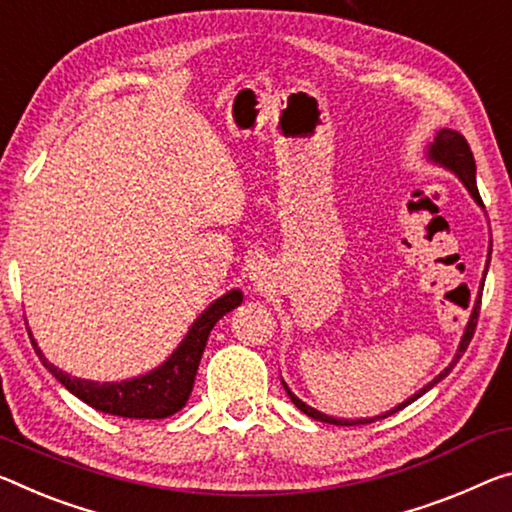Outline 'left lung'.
<instances>
[{
	"mask_svg": "<svg viewBox=\"0 0 512 512\" xmlns=\"http://www.w3.org/2000/svg\"><path fill=\"white\" fill-rule=\"evenodd\" d=\"M426 157L431 159L433 164H440V166H444V168H449L451 173H456V175L460 177V182L467 186V191L472 193V198L478 202V205L483 207V200H481V196H478V186H476V161H474L472 150H469V143L465 141V136H462L460 132H453V129H440V132H437V136H435V141H433L431 145H428V154H426ZM490 253H492V241H490ZM488 262H490V259H488ZM485 273H488V269H485ZM483 280H485V275H483ZM483 280H481V291H483ZM481 291H478L476 305H474V310H472V316H469V323H467V328H465V335H462V339H460V346H458V351H456V358L451 360L449 367H446V369L440 373V376L433 378V383H428L426 387H421L417 394H412L408 401L399 403V405H396V408L385 412V415H378V417H371V419H335V417H328V415H323V412L314 410V408H310V405H307V403L300 401L296 394H291V389L285 385V380H282V385H285L291 403H294L300 412H305L307 417H312V419H316V421H323V424H335V426H360V424H371V421L385 419V417H389V415H394V412L403 410L405 405H410L412 401H417L421 394H426L428 389H431L433 385H437L442 378L449 376L451 369L456 367V362L462 358V353L467 351V346H469V342H472L474 330H476L478 310H481Z\"/></svg>",
	"mask_w": 512,
	"mask_h": 512,
	"instance_id": "obj_1",
	"label": "left lung"
}]
</instances>
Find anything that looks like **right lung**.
<instances>
[{
  "instance_id": "1",
  "label": "right lung",
  "mask_w": 512,
  "mask_h": 512,
  "mask_svg": "<svg viewBox=\"0 0 512 512\" xmlns=\"http://www.w3.org/2000/svg\"><path fill=\"white\" fill-rule=\"evenodd\" d=\"M241 300L243 294L239 289L227 291L225 296L214 300L193 321V326L186 332L182 344L170 353V358L164 364H159L157 369L145 373V376L120 380V383H95V380L70 376V373L54 367L50 360H45V355L38 348L34 337H31V344H34V351L40 362H43V367L50 369L52 376L68 392L91 405V408L127 419H166L175 415V412H180L186 401H189L209 332H212L218 319H223L227 312H232L234 307L241 305Z\"/></svg>"
}]
</instances>
